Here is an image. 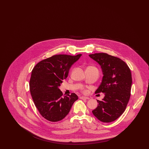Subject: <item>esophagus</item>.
<instances>
[{
	"label": "esophagus",
	"mask_w": 149,
	"mask_h": 149,
	"mask_svg": "<svg viewBox=\"0 0 149 149\" xmlns=\"http://www.w3.org/2000/svg\"><path fill=\"white\" fill-rule=\"evenodd\" d=\"M80 99H83V100H85V99H89V97H83V96H82V97H80Z\"/></svg>",
	"instance_id": "esophagus-1"
}]
</instances>
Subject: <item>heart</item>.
<instances>
[{"label": "heart", "mask_w": 149, "mask_h": 149, "mask_svg": "<svg viewBox=\"0 0 149 149\" xmlns=\"http://www.w3.org/2000/svg\"><path fill=\"white\" fill-rule=\"evenodd\" d=\"M82 90H83V92H85V91L84 90V89H83Z\"/></svg>", "instance_id": "b5f03b06"}]
</instances>
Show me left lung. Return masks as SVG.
<instances>
[{"mask_svg": "<svg viewBox=\"0 0 149 149\" xmlns=\"http://www.w3.org/2000/svg\"><path fill=\"white\" fill-rule=\"evenodd\" d=\"M100 65L103 77L96 93H104L102 101L97 100V107L92 113L103 122L117 120L125 112L130 100L132 75L127 65L117 57L106 53L89 55Z\"/></svg>", "mask_w": 149, "mask_h": 149, "instance_id": "1", "label": "left lung"}]
</instances>
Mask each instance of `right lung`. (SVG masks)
<instances>
[{
    "mask_svg": "<svg viewBox=\"0 0 149 149\" xmlns=\"http://www.w3.org/2000/svg\"><path fill=\"white\" fill-rule=\"evenodd\" d=\"M81 56L56 55L43 60L33 68L29 81L30 93L40 113L47 120H62L78 99L75 93L64 97L58 88L68 77L72 65Z\"/></svg>",
    "mask_w": 149,
    "mask_h": 149,
    "instance_id": "obj_1",
    "label": "right lung"
}]
</instances>
